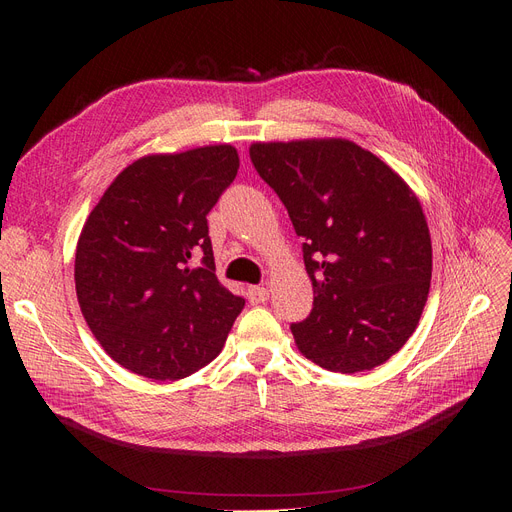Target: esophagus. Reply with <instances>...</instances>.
<instances>
[{"mask_svg":"<svg viewBox=\"0 0 512 512\" xmlns=\"http://www.w3.org/2000/svg\"><path fill=\"white\" fill-rule=\"evenodd\" d=\"M247 299H250L252 305L265 303L269 299V290L265 286H250L247 288Z\"/></svg>","mask_w":512,"mask_h":512,"instance_id":"esophagus-1","label":"esophagus"}]
</instances>
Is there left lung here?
<instances>
[{
  "label": "left lung",
  "mask_w": 512,
  "mask_h": 512,
  "mask_svg": "<svg viewBox=\"0 0 512 512\" xmlns=\"http://www.w3.org/2000/svg\"><path fill=\"white\" fill-rule=\"evenodd\" d=\"M250 158L305 241L316 297L290 327L299 350L339 374L389 361L421 320L431 282V237L416 194L346 138L254 143Z\"/></svg>",
  "instance_id": "obj_1"
}]
</instances>
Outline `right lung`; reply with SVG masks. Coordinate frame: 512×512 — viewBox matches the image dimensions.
<instances>
[{
    "label": "right lung",
    "mask_w": 512,
    "mask_h": 512,
    "mask_svg": "<svg viewBox=\"0 0 512 512\" xmlns=\"http://www.w3.org/2000/svg\"><path fill=\"white\" fill-rule=\"evenodd\" d=\"M237 170L230 145L145 156L89 213L76 243V297L100 346L132 374H194L220 354L241 314L245 299L215 277L207 226Z\"/></svg>",
    "instance_id": "right-lung-1"
}]
</instances>
